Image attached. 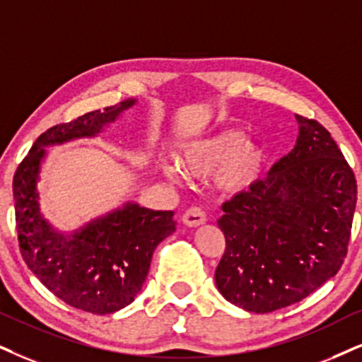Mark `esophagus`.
I'll return each mask as SVG.
<instances>
[{"label": "esophagus", "instance_id": "esophagus-1", "mask_svg": "<svg viewBox=\"0 0 362 362\" xmlns=\"http://www.w3.org/2000/svg\"><path fill=\"white\" fill-rule=\"evenodd\" d=\"M182 218H184L185 226L199 227V226H202L205 221H207V215H205L202 207H199V205H192V207L185 210L184 217Z\"/></svg>", "mask_w": 362, "mask_h": 362}]
</instances>
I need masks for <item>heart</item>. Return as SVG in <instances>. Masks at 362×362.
Returning <instances> with one entry per match:
<instances>
[{
	"label": "heart",
	"instance_id": "1",
	"mask_svg": "<svg viewBox=\"0 0 362 362\" xmlns=\"http://www.w3.org/2000/svg\"><path fill=\"white\" fill-rule=\"evenodd\" d=\"M178 167L189 175H207L217 167L215 182L226 192H240L257 178L264 162V150L259 144L244 140L237 130H223L182 145ZM168 177H177L178 168L163 163Z\"/></svg>",
	"mask_w": 362,
	"mask_h": 362
}]
</instances>
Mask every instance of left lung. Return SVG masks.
Returning <instances> with one entry per match:
<instances>
[{
	"mask_svg": "<svg viewBox=\"0 0 362 362\" xmlns=\"http://www.w3.org/2000/svg\"><path fill=\"white\" fill-rule=\"evenodd\" d=\"M296 147L269 175L222 204L226 250L215 284L228 303L265 314L313 294L341 269L358 184L321 123L296 115Z\"/></svg>",
	"mask_w": 362,
	"mask_h": 362,
	"instance_id": "8db88e82",
	"label": "left lung"
}]
</instances>
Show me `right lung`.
Listing matches in <instances>:
<instances>
[{"label": "right lung", "mask_w": 362, "mask_h": 362, "mask_svg": "<svg viewBox=\"0 0 362 362\" xmlns=\"http://www.w3.org/2000/svg\"><path fill=\"white\" fill-rule=\"evenodd\" d=\"M134 103L135 100H127L48 128L36 139L13 177L23 260L58 299L91 314H112L134 303L147 279L155 247L175 230L173 212L127 204L65 237L41 217L36 177L47 145L93 136Z\"/></svg>", "instance_id": "obj_1"}]
</instances>
